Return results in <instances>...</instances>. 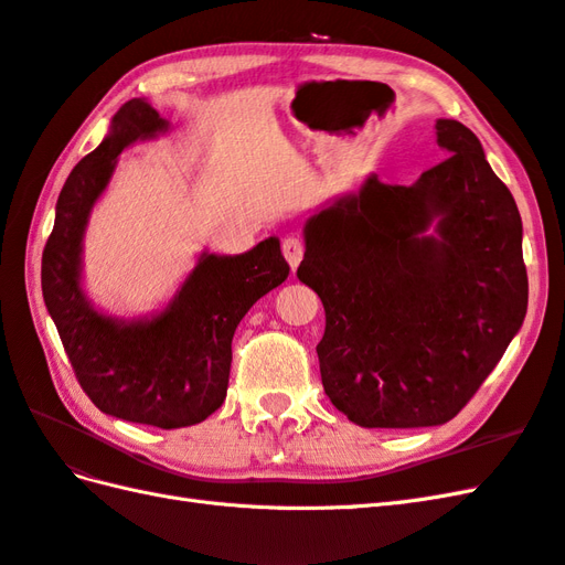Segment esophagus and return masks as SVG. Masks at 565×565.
I'll return each mask as SVG.
<instances>
[{
	"instance_id": "1",
	"label": "esophagus",
	"mask_w": 565,
	"mask_h": 565,
	"mask_svg": "<svg viewBox=\"0 0 565 565\" xmlns=\"http://www.w3.org/2000/svg\"><path fill=\"white\" fill-rule=\"evenodd\" d=\"M282 254L287 258V264H290V268L297 270L301 256H305V242H301V237L297 235H287L282 239Z\"/></svg>"
}]
</instances>
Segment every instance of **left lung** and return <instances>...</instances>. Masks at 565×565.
I'll return each instance as SVG.
<instances>
[{"label":"left lung","instance_id":"1","mask_svg":"<svg viewBox=\"0 0 565 565\" xmlns=\"http://www.w3.org/2000/svg\"><path fill=\"white\" fill-rule=\"evenodd\" d=\"M436 136L450 156L415 184L369 177L305 230L297 278L323 301V391L364 429L456 417L527 313L513 194L465 124L438 119Z\"/></svg>","mask_w":565,"mask_h":565}]
</instances>
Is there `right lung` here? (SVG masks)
Here are the masks:
<instances>
[{
	"mask_svg": "<svg viewBox=\"0 0 565 565\" xmlns=\"http://www.w3.org/2000/svg\"><path fill=\"white\" fill-rule=\"evenodd\" d=\"M168 129L153 107H119L107 139L68 174L43 252V297L81 388L105 415L179 429L225 403L232 335L256 301L290 275L270 237L239 256L205 254L172 305L150 321L124 323L95 311L78 287L81 237L115 160L136 139Z\"/></svg>",
	"mask_w": 565,
	"mask_h": 565,
	"instance_id": "1",
	"label": "right lung"
}]
</instances>
